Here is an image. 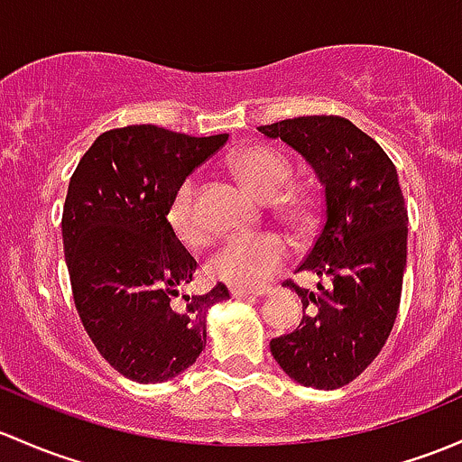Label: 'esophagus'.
I'll list each match as a JSON object with an SVG mask.
<instances>
[{
  "label": "esophagus",
  "mask_w": 462,
  "mask_h": 462,
  "mask_svg": "<svg viewBox=\"0 0 462 462\" xmlns=\"http://www.w3.org/2000/svg\"><path fill=\"white\" fill-rule=\"evenodd\" d=\"M232 299H259V296H268L270 290H244V288H230Z\"/></svg>",
  "instance_id": "esophagus-1"
}]
</instances>
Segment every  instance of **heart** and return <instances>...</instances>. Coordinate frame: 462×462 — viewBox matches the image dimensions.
Listing matches in <instances>:
<instances>
[{"mask_svg": "<svg viewBox=\"0 0 462 462\" xmlns=\"http://www.w3.org/2000/svg\"><path fill=\"white\" fill-rule=\"evenodd\" d=\"M230 170L235 177L259 199H273L276 210L296 227L310 223V210L296 194H281L292 177V166L279 150L270 145H247L232 154ZM166 221L172 235L183 245L197 247L206 241V227L197 212V183L183 179L172 192L166 210ZM290 245L274 232H256L247 236H232L217 247L208 259L206 272L212 281L244 290H261L285 265Z\"/></svg>", "mask_w": 462, "mask_h": 462, "instance_id": "b5f03b06", "label": "heart"}]
</instances>
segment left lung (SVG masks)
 Masks as SVG:
<instances>
[{
  "mask_svg": "<svg viewBox=\"0 0 462 462\" xmlns=\"http://www.w3.org/2000/svg\"><path fill=\"white\" fill-rule=\"evenodd\" d=\"M296 150L323 188V226L299 272L325 285H290L303 303L294 332L270 352L290 378L314 390L347 385L378 356L401 303L407 208L394 163L352 121L334 115L261 125Z\"/></svg>",
  "mask_w": 462,
  "mask_h": 462,
  "instance_id": "8db88e82",
  "label": "left lung"
}]
</instances>
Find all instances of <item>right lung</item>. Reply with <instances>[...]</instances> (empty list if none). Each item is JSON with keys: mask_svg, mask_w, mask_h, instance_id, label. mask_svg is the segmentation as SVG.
<instances>
[{"mask_svg": "<svg viewBox=\"0 0 462 462\" xmlns=\"http://www.w3.org/2000/svg\"><path fill=\"white\" fill-rule=\"evenodd\" d=\"M226 142L157 125L108 130L68 183L61 236L77 312L101 356L130 381L186 372L206 349L210 308L230 299L223 283L183 294L197 261L166 221L179 183Z\"/></svg>", "mask_w": 462, "mask_h": 462, "instance_id": "1", "label": "right lung"}]
</instances>
